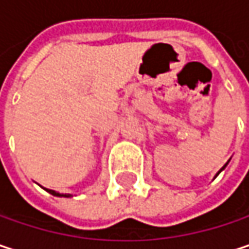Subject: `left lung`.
I'll return each instance as SVG.
<instances>
[{
    "instance_id": "obj_1",
    "label": "left lung",
    "mask_w": 249,
    "mask_h": 249,
    "mask_svg": "<svg viewBox=\"0 0 249 249\" xmlns=\"http://www.w3.org/2000/svg\"><path fill=\"white\" fill-rule=\"evenodd\" d=\"M229 160H231V159H229ZM229 160H228V161H226V164H224V167H222V169H221V170H219V172H218V173H216V176H218V174L221 173V172H222V170H224L225 167H226V166H228V163H229ZM216 176H215V177H216ZM215 177H213V178H215Z\"/></svg>"
}]
</instances>
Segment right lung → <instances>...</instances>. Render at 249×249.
I'll return each mask as SVG.
<instances>
[{
	"label": "right lung",
	"mask_w": 249,
	"mask_h": 249,
	"mask_svg": "<svg viewBox=\"0 0 249 249\" xmlns=\"http://www.w3.org/2000/svg\"><path fill=\"white\" fill-rule=\"evenodd\" d=\"M46 192H49L50 195H53V196H57V197H72V195H69V193H59V192H56V190H52V189H44Z\"/></svg>",
	"instance_id": "obj_1"
}]
</instances>
